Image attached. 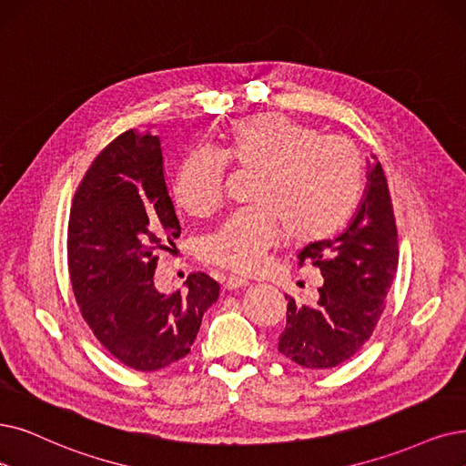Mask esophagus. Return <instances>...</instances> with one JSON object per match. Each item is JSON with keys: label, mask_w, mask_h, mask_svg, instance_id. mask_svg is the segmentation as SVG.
I'll list each match as a JSON object with an SVG mask.
<instances>
[{"label": "esophagus", "mask_w": 466, "mask_h": 466, "mask_svg": "<svg viewBox=\"0 0 466 466\" xmlns=\"http://www.w3.org/2000/svg\"><path fill=\"white\" fill-rule=\"evenodd\" d=\"M248 283L245 281V279H238V277H229L226 283H223V289L226 290H237V289H243V287H247Z\"/></svg>", "instance_id": "obj_1"}]
</instances>
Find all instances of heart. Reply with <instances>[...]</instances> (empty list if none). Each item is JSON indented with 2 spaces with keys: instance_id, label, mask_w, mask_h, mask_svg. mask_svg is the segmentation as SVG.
<instances>
[{
  "instance_id": "obj_1",
  "label": "heart",
  "mask_w": 466,
  "mask_h": 466,
  "mask_svg": "<svg viewBox=\"0 0 466 466\" xmlns=\"http://www.w3.org/2000/svg\"><path fill=\"white\" fill-rule=\"evenodd\" d=\"M223 157L238 170L258 172L254 212L235 214L200 247L210 264L240 275L262 269L283 243L313 245L337 233L356 210L363 189V158L356 147L279 113L240 118L228 129ZM193 151L174 177L183 210L208 216L221 202L226 160Z\"/></svg>"
}]
</instances>
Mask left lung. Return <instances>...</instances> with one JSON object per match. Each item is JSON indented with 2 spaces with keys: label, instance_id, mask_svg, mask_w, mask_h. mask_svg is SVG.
Returning a JSON list of instances; mask_svg holds the SVG:
<instances>
[{
  "label": "left lung",
  "instance_id": "1",
  "mask_svg": "<svg viewBox=\"0 0 466 466\" xmlns=\"http://www.w3.org/2000/svg\"><path fill=\"white\" fill-rule=\"evenodd\" d=\"M367 160V185L348 228L308 245L298 262L323 275L313 308L289 298L279 351L306 369H329L351 358L375 330L398 269V231L382 166Z\"/></svg>",
  "mask_w": 466,
  "mask_h": 466
}]
</instances>
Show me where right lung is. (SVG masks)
Here are the masks:
<instances>
[{
  "label": "right lung",
  "instance_id": "obj_1",
  "mask_svg": "<svg viewBox=\"0 0 466 466\" xmlns=\"http://www.w3.org/2000/svg\"><path fill=\"white\" fill-rule=\"evenodd\" d=\"M181 228L164 177L160 137L129 129L93 160L68 219V271L82 318L124 365L158 370L187 356L219 296L207 273L185 290L155 287L157 250Z\"/></svg>",
  "mask_w": 466,
  "mask_h": 466
}]
</instances>
